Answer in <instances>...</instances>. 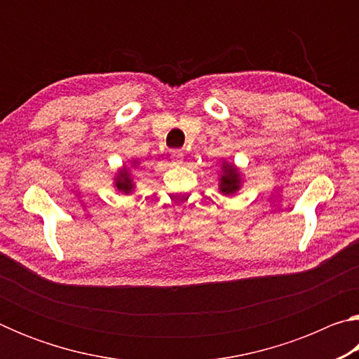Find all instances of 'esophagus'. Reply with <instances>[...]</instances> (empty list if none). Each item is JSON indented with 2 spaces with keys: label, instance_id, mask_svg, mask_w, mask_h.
Instances as JSON below:
<instances>
[{
  "label": "esophagus",
  "instance_id": "34e87169",
  "mask_svg": "<svg viewBox=\"0 0 359 359\" xmlns=\"http://www.w3.org/2000/svg\"><path fill=\"white\" fill-rule=\"evenodd\" d=\"M171 161H172V165H180V163L184 161V151L172 150L171 151Z\"/></svg>",
  "mask_w": 359,
  "mask_h": 359
}]
</instances>
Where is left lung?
I'll return each instance as SVG.
<instances>
[{
    "label": "left lung",
    "mask_w": 359,
    "mask_h": 359,
    "mask_svg": "<svg viewBox=\"0 0 359 359\" xmlns=\"http://www.w3.org/2000/svg\"><path fill=\"white\" fill-rule=\"evenodd\" d=\"M222 177H220V191L223 194H234L239 190L241 187V174L236 166L233 165H226L223 163L222 166Z\"/></svg>",
    "instance_id": "left-lung-1"
}]
</instances>
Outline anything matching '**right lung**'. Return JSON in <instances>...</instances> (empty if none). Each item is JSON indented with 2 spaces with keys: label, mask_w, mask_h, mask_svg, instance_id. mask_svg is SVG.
Segmentation results:
<instances>
[{
  "label": "right lung",
  "mask_w": 359,
  "mask_h": 359,
  "mask_svg": "<svg viewBox=\"0 0 359 359\" xmlns=\"http://www.w3.org/2000/svg\"><path fill=\"white\" fill-rule=\"evenodd\" d=\"M115 187L118 188L120 191H123L128 194L133 188H135V185H133V180H131V175H130V171L128 169H121V171L118 172L117 177H115Z\"/></svg>",
  "instance_id": "add662e5"
}]
</instances>
